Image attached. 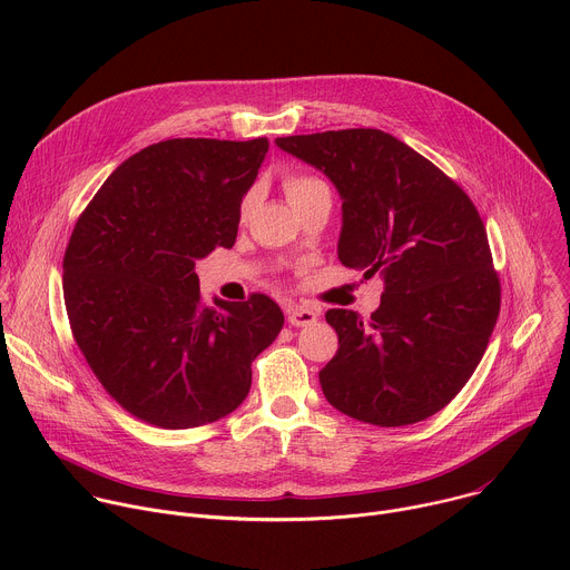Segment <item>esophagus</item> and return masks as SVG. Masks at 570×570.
Returning <instances> with one entry per match:
<instances>
[{"mask_svg": "<svg viewBox=\"0 0 570 570\" xmlns=\"http://www.w3.org/2000/svg\"><path fill=\"white\" fill-rule=\"evenodd\" d=\"M286 315H288V322L293 324V327H311L313 322H317V311L311 306H302V304H291L286 308Z\"/></svg>", "mask_w": 570, "mask_h": 570, "instance_id": "esophagus-1", "label": "esophagus"}]
</instances>
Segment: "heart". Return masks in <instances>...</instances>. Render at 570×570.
Masks as SVG:
<instances>
[{
  "label": "heart",
  "instance_id": "1",
  "mask_svg": "<svg viewBox=\"0 0 570 570\" xmlns=\"http://www.w3.org/2000/svg\"><path fill=\"white\" fill-rule=\"evenodd\" d=\"M320 189H327L324 187V183H320L317 178H311V176H288L284 180V191H286V198L291 205L299 203L302 198H306L308 194L313 191H320ZM248 207V203H246Z\"/></svg>",
  "mask_w": 570,
  "mask_h": 570
}]
</instances>
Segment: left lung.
Instances as JSON below:
<instances>
[{"label": "left lung", "mask_w": 570, "mask_h": 570, "mask_svg": "<svg viewBox=\"0 0 570 570\" xmlns=\"http://www.w3.org/2000/svg\"><path fill=\"white\" fill-rule=\"evenodd\" d=\"M275 144L334 183L343 200V266L385 282L370 320L327 311L338 352L320 370L324 396L374 426L435 415L471 379L501 308L473 203L433 161L383 130H327Z\"/></svg>", "instance_id": "left-lung-1"}]
</instances>
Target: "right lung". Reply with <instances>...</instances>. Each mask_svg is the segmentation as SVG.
Segmentation results:
<instances>
[{"mask_svg":"<svg viewBox=\"0 0 570 570\" xmlns=\"http://www.w3.org/2000/svg\"><path fill=\"white\" fill-rule=\"evenodd\" d=\"M268 139L185 137L141 148L80 214L62 259L71 334L141 422L194 429L236 411L284 327L266 295L200 299L196 262L232 248Z\"/></svg>","mask_w":570,"mask_h":570,"instance_id":"1","label":"right lung"}]
</instances>
